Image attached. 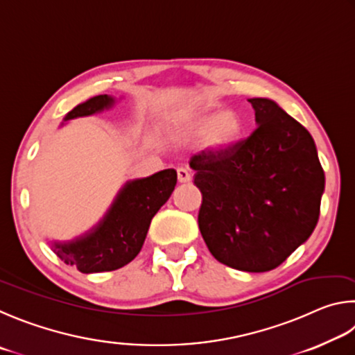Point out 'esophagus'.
Returning <instances> with one entry per match:
<instances>
[{"label": "esophagus", "mask_w": 355, "mask_h": 355, "mask_svg": "<svg viewBox=\"0 0 355 355\" xmlns=\"http://www.w3.org/2000/svg\"><path fill=\"white\" fill-rule=\"evenodd\" d=\"M178 181L181 184H187L191 181V174L187 168H178Z\"/></svg>", "instance_id": "1"}]
</instances>
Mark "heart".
Wrapping results in <instances>:
<instances>
[{
	"mask_svg": "<svg viewBox=\"0 0 355 355\" xmlns=\"http://www.w3.org/2000/svg\"><path fill=\"white\" fill-rule=\"evenodd\" d=\"M170 129L174 137H201L204 145L214 151H225L243 139L246 123L240 112L221 109L212 104L206 107L185 112L170 120Z\"/></svg>",
	"mask_w": 355,
	"mask_h": 355,
	"instance_id": "1",
	"label": "heart"
}]
</instances>
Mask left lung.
Returning a JSON list of instances; mask_svg holds the SVG:
<instances>
[{
  "label": "left lung",
  "mask_w": 355,
  "mask_h": 355,
  "mask_svg": "<svg viewBox=\"0 0 355 355\" xmlns=\"http://www.w3.org/2000/svg\"><path fill=\"white\" fill-rule=\"evenodd\" d=\"M257 128L225 151L190 159L202 193L198 215L209 251L231 268L281 265L318 223L322 171L309 130L268 98H251Z\"/></svg>",
  "instance_id": "8db88e82"
}]
</instances>
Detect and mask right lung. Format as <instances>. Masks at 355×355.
Listing matches in <instances>:
<instances>
[{
    "instance_id": "right-lung-1",
    "label": "right lung",
    "mask_w": 355,
    "mask_h": 355,
    "mask_svg": "<svg viewBox=\"0 0 355 355\" xmlns=\"http://www.w3.org/2000/svg\"><path fill=\"white\" fill-rule=\"evenodd\" d=\"M115 103L116 98L110 95L87 99L68 112L60 128L68 120L109 110ZM176 182L178 174L173 168L148 178L129 179L96 225L71 240H51L49 246L60 260L85 275L121 268L140 252L153 216L171 196Z\"/></svg>"
}]
</instances>
